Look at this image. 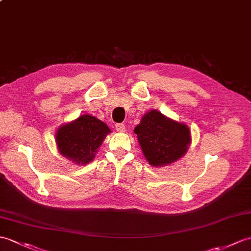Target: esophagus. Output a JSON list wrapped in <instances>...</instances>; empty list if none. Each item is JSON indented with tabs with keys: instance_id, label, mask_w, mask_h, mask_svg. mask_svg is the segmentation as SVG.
Segmentation results:
<instances>
[{
	"instance_id": "1",
	"label": "esophagus",
	"mask_w": 251,
	"mask_h": 251,
	"mask_svg": "<svg viewBox=\"0 0 251 251\" xmlns=\"http://www.w3.org/2000/svg\"><path fill=\"white\" fill-rule=\"evenodd\" d=\"M115 129H116V131H119V132H123V131H125L126 127H125L124 124L118 123V124H115Z\"/></svg>"
}]
</instances>
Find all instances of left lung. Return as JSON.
<instances>
[{
	"label": "left lung",
	"instance_id": "obj_1",
	"mask_svg": "<svg viewBox=\"0 0 251 251\" xmlns=\"http://www.w3.org/2000/svg\"><path fill=\"white\" fill-rule=\"evenodd\" d=\"M139 143L150 165L161 167L180 158L190 143V131L185 124L152 110L136 128Z\"/></svg>",
	"mask_w": 251,
	"mask_h": 251
}]
</instances>
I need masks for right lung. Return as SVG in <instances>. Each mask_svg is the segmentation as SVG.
Instances as JSON below:
<instances>
[{
	"label": "right lung",
	"instance_id": "right-lung-1",
	"mask_svg": "<svg viewBox=\"0 0 251 251\" xmlns=\"http://www.w3.org/2000/svg\"><path fill=\"white\" fill-rule=\"evenodd\" d=\"M110 132L109 127L92 115H81L72 123L59 128L56 144L60 153L77 164L90 162Z\"/></svg>",
	"mask_w": 251,
	"mask_h": 251
}]
</instances>
